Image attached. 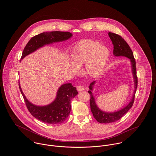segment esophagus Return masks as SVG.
Wrapping results in <instances>:
<instances>
[{
	"label": "esophagus",
	"instance_id": "34e87169",
	"mask_svg": "<svg viewBox=\"0 0 156 156\" xmlns=\"http://www.w3.org/2000/svg\"><path fill=\"white\" fill-rule=\"evenodd\" d=\"M76 88H77V90H78V91H82V90H83L84 89H85V87H83V86H82V85H78L77 87H76Z\"/></svg>",
	"mask_w": 156,
	"mask_h": 156
}]
</instances>
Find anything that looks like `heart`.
Instances as JSON below:
<instances>
[{
	"instance_id": "obj_1",
	"label": "heart",
	"mask_w": 156,
	"mask_h": 156,
	"mask_svg": "<svg viewBox=\"0 0 156 156\" xmlns=\"http://www.w3.org/2000/svg\"><path fill=\"white\" fill-rule=\"evenodd\" d=\"M109 56V50L97 41L83 40L76 46L71 59L73 69L79 71V67L85 65L87 73L92 77L98 76L103 71Z\"/></svg>"
}]
</instances>
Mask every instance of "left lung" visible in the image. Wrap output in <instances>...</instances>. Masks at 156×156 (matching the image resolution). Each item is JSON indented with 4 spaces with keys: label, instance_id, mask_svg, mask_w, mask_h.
I'll list each match as a JSON object with an SVG mask.
<instances>
[{
    "label": "left lung",
    "instance_id": "8db88e82",
    "mask_svg": "<svg viewBox=\"0 0 156 156\" xmlns=\"http://www.w3.org/2000/svg\"><path fill=\"white\" fill-rule=\"evenodd\" d=\"M109 36L111 39L112 44H113V55L116 56H126L130 59L132 72L133 74L134 79V91L133 98L130 102V103L124 108L122 109L119 111L112 113H108L101 111L98 109L96 103L95 102L94 98L92 94L91 90H92V86L95 83V81L92 82L89 86V90L88 93L90 94V110L95 119L100 123H111L115 122L120 119L127 112L129 111L132 107L134 103V100L135 98V94L136 89L137 88V77L136 74V61L134 58L133 53L130 48V46L127 43V42L118 34H114L112 32H109Z\"/></svg>",
    "mask_w": 156,
    "mask_h": 156
}]
</instances>
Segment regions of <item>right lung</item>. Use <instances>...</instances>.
<instances>
[{"label": "right lung", "instance_id": "1", "mask_svg": "<svg viewBox=\"0 0 156 156\" xmlns=\"http://www.w3.org/2000/svg\"><path fill=\"white\" fill-rule=\"evenodd\" d=\"M71 36L72 34L69 32L61 31L46 32L37 35L25 46L20 59L44 45L65 41ZM19 86L26 106L30 114L37 119L50 124H61L66 120L71 109V100L78 94L76 88L73 87L71 83L64 84L58 89L56 98L53 103L45 106H37L27 100L20 83Z\"/></svg>", "mask_w": 156, "mask_h": 156}]
</instances>
